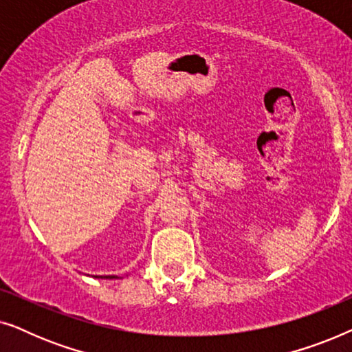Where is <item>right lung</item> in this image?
I'll use <instances>...</instances> for the list:
<instances>
[{
	"label": "right lung",
	"mask_w": 352,
	"mask_h": 352,
	"mask_svg": "<svg viewBox=\"0 0 352 352\" xmlns=\"http://www.w3.org/2000/svg\"><path fill=\"white\" fill-rule=\"evenodd\" d=\"M96 277H98V278H118L117 276H96Z\"/></svg>",
	"instance_id": "1"
}]
</instances>
